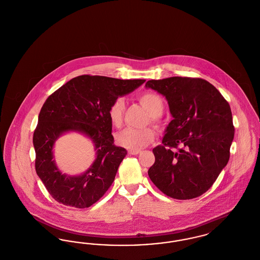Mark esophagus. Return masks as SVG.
I'll return each instance as SVG.
<instances>
[{
	"instance_id": "34e87169",
	"label": "esophagus",
	"mask_w": 260,
	"mask_h": 260,
	"mask_svg": "<svg viewBox=\"0 0 260 260\" xmlns=\"http://www.w3.org/2000/svg\"><path fill=\"white\" fill-rule=\"evenodd\" d=\"M141 151L140 150H129L128 151V153L131 154V155H137V154H139Z\"/></svg>"
}]
</instances>
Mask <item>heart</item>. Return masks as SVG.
I'll use <instances>...</instances> for the list:
<instances>
[{
    "label": "heart",
    "mask_w": 260,
    "mask_h": 260,
    "mask_svg": "<svg viewBox=\"0 0 260 260\" xmlns=\"http://www.w3.org/2000/svg\"><path fill=\"white\" fill-rule=\"evenodd\" d=\"M139 102L148 111L150 118L153 122H156L158 117L161 116L164 111L165 104L161 96L154 92H145L139 96ZM124 111V100L122 98L115 99L113 101L109 110L108 117L114 126L119 127L123 123ZM155 132L151 127L145 128H134L126 127L116 135V142L118 145L129 149L138 150L147 146L154 139Z\"/></svg>",
    "instance_id": "b5f03b06"
}]
</instances>
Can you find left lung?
Listing matches in <instances>:
<instances>
[{
    "label": "left lung",
    "instance_id": "8db88e82",
    "mask_svg": "<svg viewBox=\"0 0 260 260\" xmlns=\"http://www.w3.org/2000/svg\"><path fill=\"white\" fill-rule=\"evenodd\" d=\"M145 87L166 98L173 118L161 145L153 149L155 162L149 177L169 197H199L229 161L235 134L230 105L215 87L200 78L151 80Z\"/></svg>",
    "mask_w": 260,
    "mask_h": 260
}]
</instances>
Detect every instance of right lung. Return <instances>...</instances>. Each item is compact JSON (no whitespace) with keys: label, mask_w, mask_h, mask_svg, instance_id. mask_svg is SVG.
I'll return each mask as SVG.
<instances>
[{"label":"right lung","mask_w":260,"mask_h":260,"mask_svg":"<svg viewBox=\"0 0 260 260\" xmlns=\"http://www.w3.org/2000/svg\"><path fill=\"white\" fill-rule=\"evenodd\" d=\"M144 82L83 75L67 82L46 100L33 136L35 168L55 201L85 209L98 202L111 186L127 152L114 145L108 110L115 99L134 91ZM68 132L87 137L96 151L91 167L78 176L62 173L54 160L56 140Z\"/></svg>","instance_id":"obj_1"}]
</instances>
